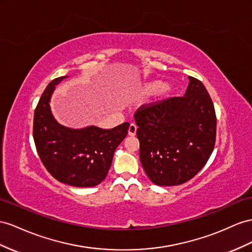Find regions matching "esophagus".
Segmentation results:
<instances>
[{
  "label": "esophagus",
  "mask_w": 252,
  "mask_h": 252,
  "mask_svg": "<svg viewBox=\"0 0 252 252\" xmlns=\"http://www.w3.org/2000/svg\"><path fill=\"white\" fill-rule=\"evenodd\" d=\"M128 135H131V136H134L135 134H136V126H135L134 124H131L130 126H128Z\"/></svg>",
  "instance_id": "esophagus-1"
}]
</instances>
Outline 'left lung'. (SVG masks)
Instances as JSON below:
<instances>
[{
	"mask_svg": "<svg viewBox=\"0 0 252 252\" xmlns=\"http://www.w3.org/2000/svg\"><path fill=\"white\" fill-rule=\"evenodd\" d=\"M67 77L50 82L41 94L34 114V141L41 162L57 181L75 188H93L106 178L115 150L126 138L130 125L74 128L60 124L51 109V98L56 86Z\"/></svg>",
	"mask_w": 252,
	"mask_h": 252,
	"instance_id": "1",
	"label": "left lung"
}]
</instances>
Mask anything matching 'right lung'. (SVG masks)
I'll return each instance as SVG.
<instances>
[{"label": "right lung", "mask_w": 252, "mask_h": 252, "mask_svg": "<svg viewBox=\"0 0 252 252\" xmlns=\"http://www.w3.org/2000/svg\"><path fill=\"white\" fill-rule=\"evenodd\" d=\"M182 96L143 105L134 115L139 157L151 182L180 185L203 168L214 149L216 115L203 84L189 77Z\"/></svg>", "instance_id": "obj_1"}]
</instances>
